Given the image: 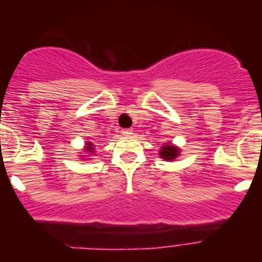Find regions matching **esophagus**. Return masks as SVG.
<instances>
[{
  "mask_svg": "<svg viewBox=\"0 0 262 262\" xmlns=\"http://www.w3.org/2000/svg\"><path fill=\"white\" fill-rule=\"evenodd\" d=\"M122 134H123L124 136H131L134 133H133V129H131V128H123V129H122Z\"/></svg>",
  "mask_w": 262,
  "mask_h": 262,
  "instance_id": "1",
  "label": "esophagus"
}]
</instances>
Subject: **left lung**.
I'll list each match as a JSON object with an SVG mask.
<instances>
[{"instance_id": "8db88e82", "label": "left lung", "mask_w": 262, "mask_h": 262, "mask_svg": "<svg viewBox=\"0 0 262 262\" xmlns=\"http://www.w3.org/2000/svg\"><path fill=\"white\" fill-rule=\"evenodd\" d=\"M159 155L165 161H172V160H174L180 155V148H177L176 145H172L170 143L169 144H164L163 147L160 148Z\"/></svg>"}]
</instances>
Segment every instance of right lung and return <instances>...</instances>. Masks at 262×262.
I'll return each instance as SVG.
<instances>
[{
  "label": "right lung",
  "mask_w": 262,
  "mask_h": 262,
  "mask_svg": "<svg viewBox=\"0 0 262 262\" xmlns=\"http://www.w3.org/2000/svg\"><path fill=\"white\" fill-rule=\"evenodd\" d=\"M85 145H86V148H85V149H86L88 152H90V154H93L94 152L93 143H85Z\"/></svg>",
  "instance_id": "obj_1"
}]
</instances>
